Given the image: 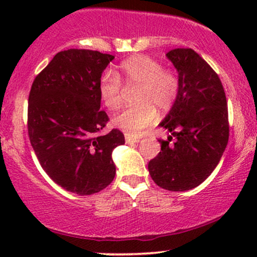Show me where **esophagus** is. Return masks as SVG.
Instances as JSON below:
<instances>
[{"mask_svg":"<svg viewBox=\"0 0 257 257\" xmlns=\"http://www.w3.org/2000/svg\"><path fill=\"white\" fill-rule=\"evenodd\" d=\"M139 141H140V139L129 137V135H125V143L129 144V145H132V144H138Z\"/></svg>","mask_w":257,"mask_h":257,"instance_id":"1","label":"esophagus"}]
</instances>
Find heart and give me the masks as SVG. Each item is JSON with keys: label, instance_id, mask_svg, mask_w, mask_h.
<instances>
[{"label": "heart", "instance_id": "b5f03b06", "mask_svg": "<svg viewBox=\"0 0 257 257\" xmlns=\"http://www.w3.org/2000/svg\"><path fill=\"white\" fill-rule=\"evenodd\" d=\"M135 89L134 101L128 110L113 118V124L131 137L141 135L157 119V111L167 113L178 100L180 79L172 70L147 55H133L122 61L117 75L106 72L99 79V96L108 110L122 107L124 89Z\"/></svg>", "mask_w": 257, "mask_h": 257}]
</instances>
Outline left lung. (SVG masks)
<instances>
[{
  "label": "left lung",
  "mask_w": 257,
  "mask_h": 257,
  "mask_svg": "<svg viewBox=\"0 0 257 257\" xmlns=\"http://www.w3.org/2000/svg\"><path fill=\"white\" fill-rule=\"evenodd\" d=\"M167 57L178 70L180 91L159 123L172 135L158 140L161 152L150 161L149 172L164 190L188 191L202 184L222 157L229 135L227 100L217 73L198 53L176 48Z\"/></svg>",
  "instance_id": "8db88e82"
}]
</instances>
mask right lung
I'll return each instance as SVG.
<instances>
[{
	"label": "right lung",
	"instance_id": "right-lung-1",
	"mask_svg": "<svg viewBox=\"0 0 257 257\" xmlns=\"http://www.w3.org/2000/svg\"><path fill=\"white\" fill-rule=\"evenodd\" d=\"M113 55L89 49L59 52L35 78L28 132L38 162L55 184L79 196L98 193L116 175L112 151L124 144L100 110L98 84Z\"/></svg>",
	"mask_w": 257,
	"mask_h": 257
}]
</instances>
